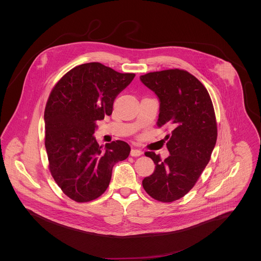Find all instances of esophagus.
<instances>
[{"instance_id":"1","label":"esophagus","mask_w":261,"mask_h":261,"mask_svg":"<svg viewBox=\"0 0 261 261\" xmlns=\"http://www.w3.org/2000/svg\"><path fill=\"white\" fill-rule=\"evenodd\" d=\"M143 154V151L139 149H133L130 150V155L132 156H140Z\"/></svg>"}]
</instances>
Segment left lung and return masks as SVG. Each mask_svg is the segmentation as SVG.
Segmentation results:
<instances>
[{"instance_id":"8db88e82","label":"left lung","mask_w":261,"mask_h":261,"mask_svg":"<svg viewBox=\"0 0 261 261\" xmlns=\"http://www.w3.org/2000/svg\"><path fill=\"white\" fill-rule=\"evenodd\" d=\"M142 82L160 99L156 125L171 128L166 136L170 155L146 151L154 172L143 180L151 198L170 203L184 197L195 186L210 161L217 141L214 107L206 87L183 69H168L141 76Z\"/></svg>"}]
</instances>
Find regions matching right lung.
Listing matches in <instances>:
<instances>
[{"mask_svg": "<svg viewBox=\"0 0 261 261\" xmlns=\"http://www.w3.org/2000/svg\"><path fill=\"white\" fill-rule=\"evenodd\" d=\"M99 62L78 65L63 75L46 102L45 148L49 171L71 200L90 202L101 196L113 166L130 151L123 141L99 146L93 137L96 121L111 115L113 101L135 78Z\"/></svg>", "mask_w": 261, "mask_h": 261, "instance_id": "right-lung-1", "label": "right lung"}]
</instances>
